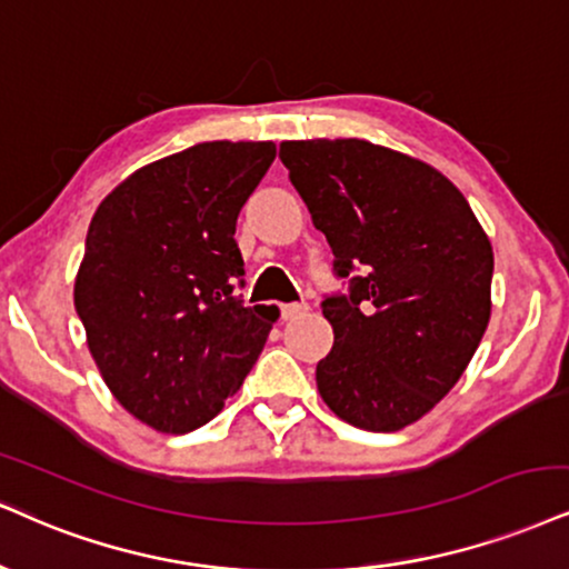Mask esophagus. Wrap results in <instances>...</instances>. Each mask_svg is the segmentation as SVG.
Instances as JSON below:
<instances>
[{"mask_svg": "<svg viewBox=\"0 0 569 569\" xmlns=\"http://www.w3.org/2000/svg\"><path fill=\"white\" fill-rule=\"evenodd\" d=\"M308 311V306L306 303H284L282 306V319L287 321V319H296V317H300V313H306Z\"/></svg>", "mask_w": 569, "mask_h": 569, "instance_id": "34e87169", "label": "esophagus"}]
</instances>
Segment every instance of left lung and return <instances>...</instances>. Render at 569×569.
<instances>
[{"label": "left lung", "instance_id": "8db88e82", "mask_svg": "<svg viewBox=\"0 0 569 569\" xmlns=\"http://www.w3.org/2000/svg\"><path fill=\"white\" fill-rule=\"evenodd\" d=\"M279 158L335 252L348 296L321 313L335 346L317 367L348 425L396 432L465 375L490 319L493 248L465 194L422 160L367 139L282 142Z\"/></svg>", "mask_w": 569, "mask_h": 569}]
</instances>
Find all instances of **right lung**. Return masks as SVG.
Returning a JSON list of instances; mask_svg holds the SVG:
<instances>
[{
    "label": "right lung",
    "instance_id": "obj_1",
    "mask_svg": "<svg viewBox=\"0 0 569 569\" xmlns=\"http://www.w3.org/2000/svg\"><path fill=\"white\" fill-rule=\"evenodd\" d=\"M273 142H202L139 168L97 208L73 303L104 385L158 432L210 422L279 317L237 298V216Z\"/></svg>",
    "mask_w": 569,
    "mask_h": 569
}]
</instances>
